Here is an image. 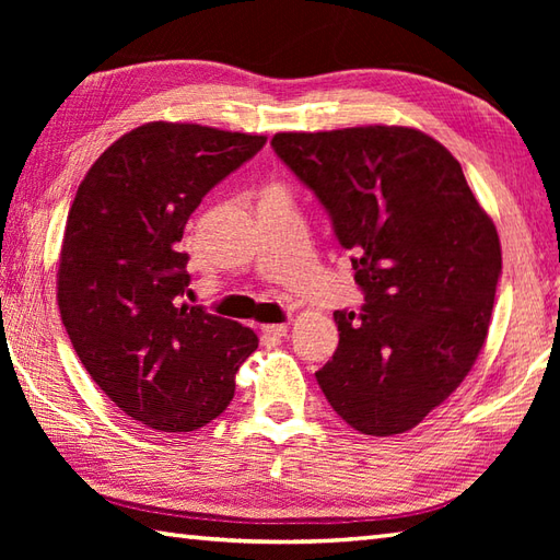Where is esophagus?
<instances>
[{"label":"esophagus","mask_w":560,"mask_h":560,"mask_svg":"<svg viewBox=\"0 0 560 560\" xmlns=\"http://www.w3.org/2000/svg\"><path fill=\"white\" fill-rule=\"evenodd\" d=\"M287 331H289V327L287 325H261V335H265L267 339H281V337H287Z\"/></svg>","instance_id":"obj_1"}]
</instances>
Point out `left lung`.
<instances>
[{"instance_id": "obj_1", "label": "left lung", "mask_w": 560, "mask_h": 560, "mask_svg": "<svg viewBox=\"0 0 560 560\" xmlns=\"http://www.w3.org/2000/svg\"><path fill=\"white\" fill-rule=\"evenodd\" d=\"M271 147L323 201L365 293L355 323L335 313L339 347L317 383L355 431H411L462 385L489 335L495 225L459 161L419 129L279 132Z\"/></svg>"}]
</instances>
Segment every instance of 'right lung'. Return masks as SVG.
<instances>
[{
    "label": "right lung",
    "instance_id": "obj_1",
    "mask_svg": "<svg viewBox=\"0 0 560 560\" xmlns=\"http://www.w3.org/2000/svg\"><path fill=\"white\" fill-rule=\"evenodd\" d=\"M267 137L147 122L105 149L71 201L57 305L79 361L115 407L163 433L217 419L257 335L185 303L180 241L201 197Z\"/></svg>",
    "mask_w": 560,
    "mask_h": 560
}]
</instances>
